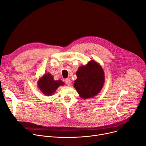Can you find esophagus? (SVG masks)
Segmentation results:
<instances>
[{"label":"esophagus","mask_w":146,"mask_h":146,"mask_svg":"<svg viewBox=\"0 0 146 146\" xmlns=\"http://www.w3.org/2000/svg\"><path fill=\"white\" fill-rule=\"evenodd\" d=\"M65 82L67 85H70L71 84V80L69 79V78H67V79L65 80Z\"/></svg>","instance_id":"obj_1"}]
</instances>
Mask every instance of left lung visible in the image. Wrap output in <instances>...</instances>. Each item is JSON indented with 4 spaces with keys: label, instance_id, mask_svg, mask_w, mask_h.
Here are the masks:
<instances>
[{
    "label": "left lung",
    "instance_id": "left-lung-1",
    "mask_svg": "<svg viewBox=\"0 0 146 146\" xmlns=\"http://www.w3.org/2000/svg\"><path fill=\"white\" fill-rule=\"evenodd\" d=\"M76 80L74 86L83 99L92 98L102 90L105 83V74L102 67L94 60L78 68Z\"/></svg>",
    "mask_w": 146,
    "mask_h": 146
}]
</instances>
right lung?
<instances>
[{"instance_id":"1","label":"right lung","mask_w":146,"mask_h":146,"mask_svg":"<svg viewBox=\"0 0 146 146\" xmlns=\"http://www.w3.org/2000/svg\"><path fill=\"white\" fill-rule=\"evenodd\" d=\"M64 82L61 80L55 81L51 74H44L38 81L37 86L40 91L46 96L53 95L60 86H63Z\"/></svg>"}]
</instances>
